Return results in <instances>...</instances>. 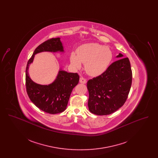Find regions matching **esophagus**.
Here are the masks:
<instances>
[{
  "label": "esophagus",
  "instance_id": "esophagus-1",
  "mask_svg": "<svg viewBox=\"0 0 158 158\" xmlns=\"http://www.w3.org/2000/svg\"><path fill=\"white\" fill-rule=\"evenodd\" d=\"M79 82H80V83H83V84H85L87 82L86 80V79H85L84 77H80V79H79Z\"/></svg>",
  "mask_w": 158,
  "mask_h": 158
}]
</instances>
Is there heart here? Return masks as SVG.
I'll use <instances>...</instances> for the list:
<instances>
[{
  "instance_id": "b5f03b06",
  "label": "heart",
  "mask_w": 158,
  "mask_h": 158,
  "mask_svg": "<svg viewBox=\"0 0 158 158\" xmlns=\"http://www.w3.org/2000/svg\"><path fill=\"white\" fill-rule=\"evenodd\" d=\"M113 59V54L107 46L98 43H89L80 46L77 55L72 53L70 61L75 68H81L85 64L86 72L90 76H97L103 73Z\"/></svg>"
}]
</instances>
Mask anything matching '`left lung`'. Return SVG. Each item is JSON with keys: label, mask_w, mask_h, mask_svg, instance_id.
<instances>
[{"label": "left lung", "mask_w": 158, "mask_h": 158, "mask_svg": "<svg viewBox=\"0 0 158 158\" xmlns=\"http://www.w3.org/2000/svg\"><path fill=\"white\" fill-rule=\"evenodd\" d=\"M123 57L119 53L117 58ZM132 82V71L127 57L113 63L102 74L87 83L89 110L98 115H109L127 100Z\"/></svg>", "instance_id": "1"}]
</instances>
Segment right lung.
<instances>
[{"label":"right lung","instance_id":"1","mask_svg":"<svg viewBox=\"0 0 158 158\" xmlns=\"http://www.w3.org/2000/svg\"><path fill=\"white\" fill-rule=\"evenodd\" d=\"M45 52L64 53L60 38L50 39L35 48L27 65L26 88L34 105L45 113L55 114L66 110L72 90L79 83V76L77 73H69L60 69L56 79L50 84L40 85L32 81L28 73L30 65L35 54Z\"/></svg>","mask_w":158,"mask_h":158}]
</instances>
